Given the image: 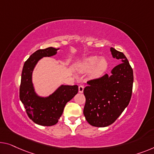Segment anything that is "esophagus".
I'll use <instances>...</instances> for the list:
<instances>
[{
	"instance_id": "1",
	"label": "esophagus",
	"mask_w": 154,
	"mask_h": 154,
	"mask_svg": "<svg viewBox=\"0 0 154 154\" xmlns=\"http://www.w3.org/2000/svg\"><path fill=\"white\" fill-rule=\"evenodd\" d=\"M84 88V86H82V85H80V86H79V93H83Z\"/></svg>"
}]
</instances>
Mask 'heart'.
Segmentation results:
<instances>
[{
	"label": "heart",
	"instance_id": "obj_1",
	"mask_svg": "<svg viewBox=\"0 0 154 154\" xmlns=\"http://www.w3.org/2000/svg\"><path fill=\"white\" fill-rule=\"evenodd\" d=\"M82 70L89 71L92 70L91 75L94 77L102 76L108 68V62L106 59L94 56L90 57L85 60L81 65Z\"/></svg>",
	"mask_w": 154,
	"mask_h": 154
}]
</instances>
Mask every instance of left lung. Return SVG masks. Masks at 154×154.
Masks as SVG:
<instances>
[{"label":"left lung","mask_w":154,"mask_h":154,"mask_svg":"<svg viewBox=\"0 0 154 154\" xmlns=\"http://www.w3.org/2000/svg\"><path fill=\"white\" fill-rule=\"evenodd\" d=\"M113 57L122 63L111 70V75L87 82L84 89L86 103L84 115L93 127H105L113 124L127 107L131 98L134 72L122 52L111 48Z\"/></svg>","instance_id":"8db88e82"}]
</instances>
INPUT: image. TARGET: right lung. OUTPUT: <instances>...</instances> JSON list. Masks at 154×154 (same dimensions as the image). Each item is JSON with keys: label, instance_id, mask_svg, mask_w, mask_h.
<instances>
[{"label": "right lung", "instance_id": "add662e5", "mask_svg": "<svg viewBox=\"0 0 154 154\" xmlns=\"http://www.w3.org/2000/svg\"><path fill=\"white\" fill-rule=\"evenodd\" d=\"M58 49L50 47L40 49L30 55L23 68L19 89V97L30 120L41 126L56 125L66 103L78 93V86L62 85L52 95L41 97L34 92L32 75L38 60L43 57H51L57 54Z\"/></svg>", "mask_w": 154, "mask_h": 154}]
</instances>
